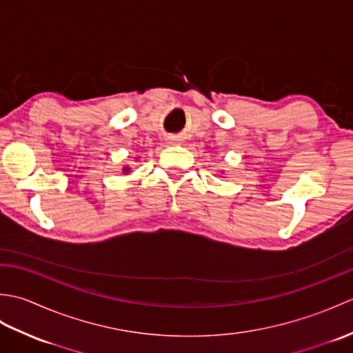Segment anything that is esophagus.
Returning a JSON list of instances; mask_svg holds the SVG:
<instances>
[{"mask_svg":"<svg viewBox=\"0 0 353 353\" xmlns=\"http://www.w3.org/2000/svg\"><path fill=\"white\" fill-rule=\"evenodd\" d=\"M170 141L172 142V144H176V142H177L179 139H177V138H174V137H172V138H170Z\"/></svg>","mask_w":353,"mask_h":353,"instance_id":"1","label":"esophagus"}]
</instances>
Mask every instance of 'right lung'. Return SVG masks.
Wrapping results in <instances>:
<instances>
[{
	"instance_id": "right-lung-1",
	"label": "right lung",
	"mask_w": 353,
	"mask_h": 353,
	"mask_svg": "<svg viewBox=\"0 0 353 353\" xmlns=\"http://www.w3.org/2000/svg\"><path fill=\"white\" fill-rule=\"evenodd\" d=\"M137 159H138V157H137ZM129 171H130V167H127V165H125V167H123L124 174H127V172H129Z\"/></svg>"
}]
</instances>
